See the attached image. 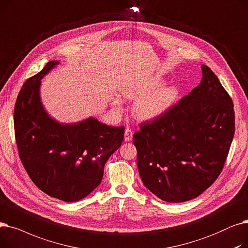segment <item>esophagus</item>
I'll use <instances>...</instances> for the list:
<instances>
[{
    "label": "esophagus",
    "mask_w": 248,
    "mask_h": 248,
    "mask_svg": "<svg viewBox=\"0 0 248 248\" xmlns=\"http://www.w3.org/2000/svg\"><path fill=\"white\" fill-rule=\"evenodd\" d=\"M132 137H133V131L131 130L130 128L127 127V128L125 129L124 140H125V141H131V140H132Z\"/></svg>",
    "instance_id": "obj_1"
}]
</instances>
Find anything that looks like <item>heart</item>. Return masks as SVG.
Instances as JSON below:
<instances>
[{"label": "heart", "mask_w": 248, "mask_h": 248, "mask_svg": "<svg viewBox=\"0 0 248 248\" xmlns=\"http://www.w3.org/2000/svg\"><path fill=\"white\" fill-rule=\"evenodd\" d=\"M162 78L152 77L127 82L121 93L128 99L138 98L133 106V113L140 120H152L167 112L178 99V89L172 86L160 87ZM115 107H120L121 101L114 100Z\"/></svg>", "instance_id": "b5f03b06"}]
</instances>
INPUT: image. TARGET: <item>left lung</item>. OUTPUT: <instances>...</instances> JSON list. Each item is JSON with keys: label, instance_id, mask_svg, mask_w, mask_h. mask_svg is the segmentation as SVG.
<instances>
[{"label": "left lung", "instance_id": "obj_1", "mask_svg": "<svg viewBox=\"0 0 248 248\" xmlns=\"http://www.w3.org/2000/svg\"><path fill=\"white\" fill-rule=\"evenodd\" d=\"M201 68V84L133 135L141 180L170 203L190 201L217 180L235 132L231 97L210 67Z\"/></svg>", "mask_w": 248, "mask_h": 248}]
</instances>
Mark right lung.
I'll use <instances>...</instances> for the list:
<instances>
[{
  "mask_svg": "<svg viewBox=\"0 0 248 248\" xmlns=\"http://www.w3.org/2000/svg\"><path fill=\"white\" fill-rule=\"evenodd\" d=\"M60 62H47L21 88L14 109L19 157L42 192L64 202L87 197L100 185L106 161L124 139V126H108L95 118L60 124L44 111L41 78Z\"/></svg>",
  "mask_w": 248,
  "mask_h": 248,
  "instance_id": "obj_1",
  "label": "right lung"
}]
</instances>
